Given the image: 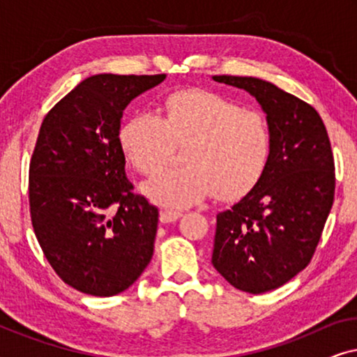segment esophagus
<instances>
[{"label": "esophagus", "instance_id": "obj_1", "mask_svg": "<svg viewBox=\"0 0 357 357\" xmlns=\"http://www.w3.org/2000/svg\"><path fill=\"white\" fill-rule=\"evenodd\" d=\"M180 218H182V213H178V211H160V216H159L160 222H162V224L174 222Z\"/></svg>", "mask_w": 357, "mask_h": 357}]
</instances>
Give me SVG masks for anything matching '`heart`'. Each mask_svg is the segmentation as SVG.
I'll use <instances>...</instances> for the list:
<instances>
[{
  "label": "heart",
  "mask_w": 357,
  "mask_h": 357,
  "mask_svg": "<svg viewBox=\"0 0 357 357\" xmlns=\"http://www.w3.org/2000/svg\"><path fill=\"white\" fill-rule=\"evenodd\" d=\"M164 119L151 110L131 115L120 128V144L141 174L151 175L172 155L175 141L190 139L187 165L169 167L144 185L151 202L167 208L202 203L214 190L238 198L255 188L271 153L266 116L209 91H178L167 97Z\"/></svg>",
  "instance_id": "b5f03b06"
}]
</instances>
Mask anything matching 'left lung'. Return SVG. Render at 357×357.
Returning a JSON list of instances; mask_svg holds the SVG:
<instances>
[{
  "label": "left lung",
  "mask_w": 357,
  "mask_h": 357,
  "mask_svg": "<svg viewBox=\"0 0 357 357\" xmlns=\"http://www.w3.org/2000/svg\"><path fill=\"white\" fill-rule=\"evenodd\" d=\"M247 91L266 114L271 153L260 182L218 213L211 263L243 292L276 289L314 257L335 198V160L319 112L271 82L213 76Z\"/></svg>",
  "instance_id": "1"
}]
</instances>
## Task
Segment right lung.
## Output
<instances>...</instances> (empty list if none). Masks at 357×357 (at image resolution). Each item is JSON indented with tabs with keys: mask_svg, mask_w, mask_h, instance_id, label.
I'll list each match as a JSON object with an SVG mask.
<instances>
[{
	"mask_svg": "<svg viewBox=\"0 0 357 357\" xmlns=\"http://www.w3.org/2000/svg\"><path fill=\"white\" fill-rule=\"evenodd\" d=\"M165 75H97L45 115L29 167L33 232L66 284L110 297L133 284L154 252L159 211L125 172L120 120Z\"/></svg>",
	"mask_w": 357,
	"mask_h": 357,
	"instance_id": "right-lung-1",
	"label": "right lung"
}]
</instances>
